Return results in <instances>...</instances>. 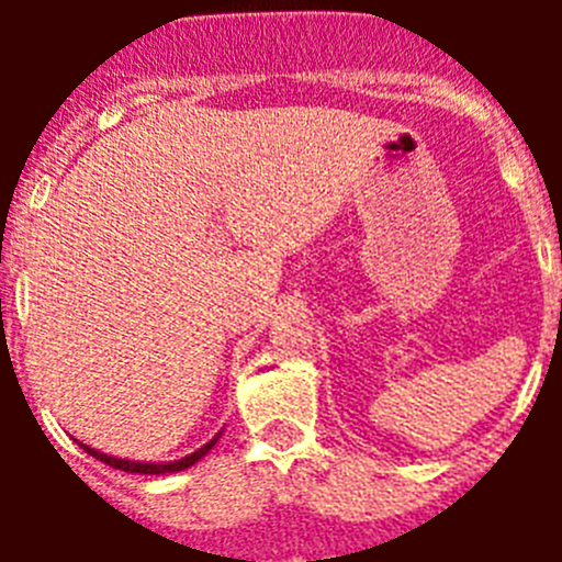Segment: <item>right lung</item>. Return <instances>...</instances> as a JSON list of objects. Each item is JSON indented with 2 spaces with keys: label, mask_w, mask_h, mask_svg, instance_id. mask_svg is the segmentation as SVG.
Listing matches in <instances>:
<instances>
[{
  "label": "right lung",
  "mask_w": 562,
  "mask_h": 562,
  "mask_svg": "<svg viewBox=\"0 0 562 562\" xmlns=\"http://www.w3.org/2000/svg\"><path fill=\"white\" fill-rule=\"evenodd\" d=\"M220 436H222V434H220ZM220 436H216V439H220ZM216 439H211V441H207L205 448H200V450H196V453L186 456V459H180V461H168V464H143V461H126V459H114V456H106V453H101V450H95V448H87V445H81V448L87 450V453L92 456V459L103 461V464L114 467V470H123V473L162 475V473H180V470H188V467H191V464H196V461H200L202 456H205L207 450L213 448V445H216Z\"/></svg>",
  "instance_id": "add662e5"
}]
</instances>
